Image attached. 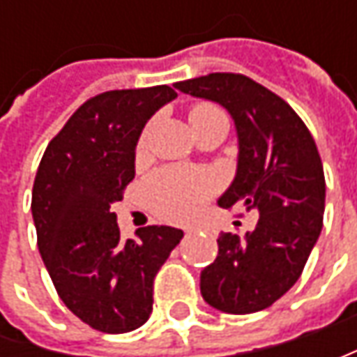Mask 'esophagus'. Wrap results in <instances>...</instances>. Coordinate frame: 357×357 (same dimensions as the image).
<instances>
[{
  "instance_id": "esophagus-1",
  "label": "esophagus",
  "mask_w": 357,
  "mask_h": 357,
  "mask_svg": "<svg viewBox=\"0 0 357 357\" xmlns=\"http://www.w3.org/2000/svg\"><path fill=\"white\" fill-rule=\"evenodd\" d=\"M186 232H190V228H188V230H186Z\"/></svg>"
}]
</instances>
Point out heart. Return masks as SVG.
<instances>
[{
  "label": "heart",
  "instance_id": "1",
  "mask_svg": "<svg viewBox=\"0 0 357 357\" xmlns=\"http://www.w3.org/2000/svg\"><path fill=\"white\" fill-rule=\"evenodd\" d=\"M213 115H222V113L213 105H197V107H192L188 121L213 117ZM208 186L211 183L206 176L167 169V171L153 174L146 181L144 192H146L151 206L160 216H165L169 220H185L199 208V204L208 192Z\"/></svg>",
  "mask_w": 357,
  "mask_h": 357
}]
</instances>
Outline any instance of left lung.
Listing matches in <instances>:
<instances>
[{
	"label": "left lung",
	"mask_w": 357,
	"mask_h": 357,
	"mask_svg": "<svg viewBox=\"0 0 357 357\" xmlns=\"http://www.w3.org/2000/svg\"><path fill=\"white\" fill-rule=\"evenodd\" d=\"M174 87L227 109L238 157L218 204L260 214L244 236H218L216 260L200 272V294L227 314L260 312L294 286L322 232L326 181L316 143L290 105L248 77L211 73Z\"/></svg>",
	"instance_id": "obj_1"
}]
</instances>
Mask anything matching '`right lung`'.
Instances as JSON below:
<instances>
[{"label":"right lung","instance_id":"add662e5","mask_svg":"<svg viewBox=\"0 0 357 357\" xmlns=\"http://www.w3.org/2000/svg\"><path fill=\"white\" fill-rule=\"evenodd\" d=\"M176 99L167 85L107 91L83 103L47 144L35 174L37 246L63 304L107 334L141 328L153 280L185 232L144 227L123 238L111 206L135 178V149L149 119Z\"/></svg>","mask_w":357,"mask_h":357}]
</instances>
